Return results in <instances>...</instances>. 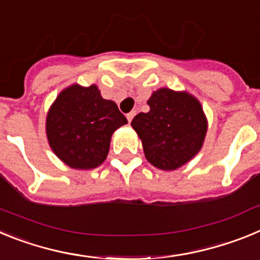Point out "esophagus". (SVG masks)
<instances>
[{"label": "esophagus", "instance_id": "obj_1", "mask_svg": "<svg viewBox=\"0 0 260 260\" xmlns=\"http://www.w3.org/2000/svg\"><path fill=\"white\" fill-rule=\"evenodd\" d=\"M134 116H135V112H130V113L126 114V118H127L128 122H132L133 118H134Z\"/></svg>", "mask_w": 260, "mask_h": 260}]
</instances>
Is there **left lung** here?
Listing matches in <instances>:
<instances>
[{"label": "left lung", "instance_id": "obj_1", "mask_svg": "<svg viewBox=\"0 0 260 260\" xmlns=\"http://www.w3.org/2000/svg\"><path fill=\"white\" fill-rule=\"evenodd\" d=\"M150 112L139 113L132 126L141 138L148 162L161 171H176L197 156L207 134L201 102L187 91L162 87L147 100Z\"/></svg>", "mask_w": 260, "mask_h": 260}]
</instances>
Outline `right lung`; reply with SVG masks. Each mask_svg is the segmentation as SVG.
Segmentation results:
<instances>
[{
  "instance_id": "obj_1",
  "label": "right lung",
  "mask_w": 260,
  "mask_h": 260,
  "mask_svg": "<svg viewBox=\"0 0 260 260\" xmlns=\"http://www.w3.org/2000/svg\"><path fill=\"white\" fill-rule=\"evenodd\" d=\"M126 123L116 103L103 99L96 84L74 83L62 89L50 105L45 132L49 147L62 162L88 171L105 161L112 135Z\"/></svg>"
}]
</instances>
